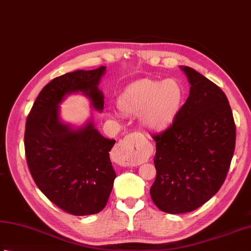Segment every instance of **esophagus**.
Masks as SVG:
<instances>
[{
  "mask_svg": "<svg viewBox=\"0 0 251 251\" xmlns=\"http://www.w3.org/2000/svg\"><path fill=\"white\" fill-rule=\"evenodd\" d=\"M114 151L120 156L123 165H131L138 162L142 147L134 135H128L117 142Z\"/></svg>",
  "mask_w": 251,
  "mask_h": 251,
  "instance_id": "34e87169",
  "label": "esophagus"
}]
</instances>
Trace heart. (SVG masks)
<instances>
[{"label": "heart", "mask_w": 251, "mask_h": 251, "mask_svg": "<svg viewBox=\"0 0 251 251\" xmlns=\"http://www.w3.org/2000/svg\"><path fill=\"white\" fill-rule=\"evenodd\" d=\"M183 101V89L174 79H142L121 97L119 105L129 114L144 112V121L153 128L165 126L173 119Z\"/></svg>", "instance_id": "heart-1"}]
</instances>
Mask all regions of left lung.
<instances>
[{"label":"left lung","mask_w":251,"mask_h":251,"mask_svg":"<svg viewBox=\"0 0 251 251\" xmlns=\"http://www.w3.org/2000/svg\"><path fill=\"white\" fill-rule=\"evenodd\" d=\"M190 92L172 124L152 135L156 176L150 196L171 214L194 211L218 193L232 161L236 126L220 87L187 66L180 67Z\"/></svg>","instance_id":"1"}]
</instances>
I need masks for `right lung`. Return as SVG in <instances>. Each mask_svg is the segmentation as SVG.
<instances>
[{
    "instance_id": "1",
    "label": "right lung",
    "mask_w": 251,
    "mask_h": 251,
    "mask_svg": "<svg viewBox=\"0 0 251 251\" xmlns=\"http://www.w3.org/2000/svg\"><path fill=\"white\" fill-rule=\"evenodd\" d=\"M105 67L76 71L54 78L43 87L27 116L25 154L37 187L65 212L96 214L105 207L115 179L110 151L115 140L103 137L92 123L73 130L58 121V103L81 91L98 111L104 98L98 83Z\"/></svg>"
}]
</instances>
